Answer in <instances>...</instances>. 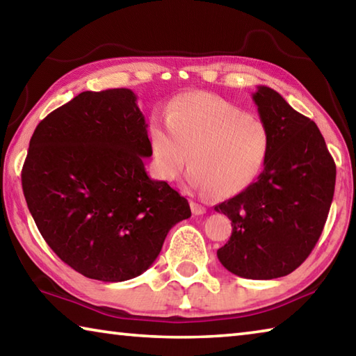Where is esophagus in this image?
I'll return each instance as SVG.
<instances>
[{
  "instance_id": "esophagus-1",
  "label": "esophagus",
  "mask_w": 356,
  "mask_h": 356,
  "mask_svg": "<svg viewBox=\"0 0 356 356\" xmlns=\"http://www.w3.org/2000/svg\"><path fill=\"white\" fill-rule=\"evenodd\" d=\"M191 212L195 215H204L207 212V209H206V206H202V204H200V202L191 201Z\"/></svg>"
}]
</instances>
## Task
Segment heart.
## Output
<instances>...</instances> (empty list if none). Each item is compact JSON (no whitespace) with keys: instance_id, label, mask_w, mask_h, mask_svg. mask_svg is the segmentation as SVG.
I'll return each instance as SVG.
<instances>
[{"instance_id":"b5f03b06","label":"heart","mask_w":356,"mask_h":356,"mask_svg":"<svg viewBox=\"0 0 356 356\" xmlns=\"http://www.w3.org/2000/svg\"><path fill=\"white\" fill-rule=\"evenodd\" d=\"M166 122L168 127L154 122L149 130L156 170L166 180L180 176L188 155L191 186L231 196L248 188L268 160L267 127L216 95H179Z\"/></svg>"}]
</instances>
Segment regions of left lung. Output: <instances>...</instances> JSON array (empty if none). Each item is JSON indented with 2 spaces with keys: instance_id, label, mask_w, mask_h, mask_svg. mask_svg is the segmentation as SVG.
Listing matches in <instances>:
<instances>
[{
  "instance_id": "8db88e82",
  "label": "left lung",
  "mask_w": 356,
  "mask_h": 356,
  "mask_svg": "<svg viewBox=\"0 0 356 356\" xmlns=\"http://www.w3.org/2000/svg\"><path fill=\"white\" fill-rule=\"evenodd\" d=\"M270 135L264 171L237 196L215 206L232 234L216 251L222 267L248 280L292 273L311 254L334 195L336 165L317 125L272 88L252 94Z\"/></svg>"
}]
</instances>
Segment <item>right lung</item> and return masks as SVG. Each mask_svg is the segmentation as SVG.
Returning a JSON list of instances; mask_svg holds the SVG:
<instances>
[{"label": "right lung", "instance_id": "obj_1", "mask_svg": "<svg viewBox=\"0 0 356 356\" xmlns=\"http://www.w3.org/2000/svg\"><path fill=\"white\" fill-rule=\"evenodd\" d=\"M147 124L130 89L78 94L40 120L22 185L48 246L78 273L136 278L154 264L188 201L149 177Z\"/></svg>", "mask_w": 356, "mask_h": 356}]
</instances>
